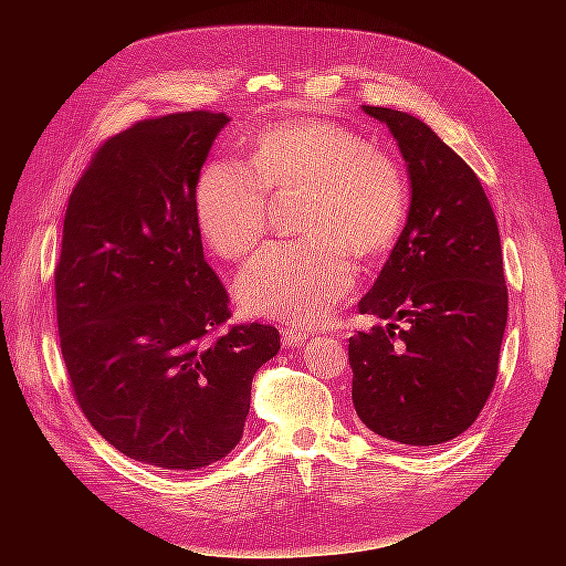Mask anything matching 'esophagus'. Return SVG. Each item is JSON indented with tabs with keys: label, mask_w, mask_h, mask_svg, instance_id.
Listing matches in <instances>:
<instances>
[{
	"label": "esophagus",
	"mask_w": 566,
	"mask_h": 566,
	"mask_svg": "<svg viewBox=\"0 0 566 566\" xmlns=\"http://www.w3.org/2000/svg\"><path fill=\"white\" fill-rule=\"evenodd\" d=\"M281 337H283V345H287V347H300V345H304V342L310 339L312 335L306 333V331H300V328H283V331H281Z\"/></svg>",
	"instance_id": "34e87169"
}]
</instances>
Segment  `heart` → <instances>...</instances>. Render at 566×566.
Returning <instances> with one entry per match:
<instances>
[{
    "label": "heart",
    "mask_w": 566,
    "mask_h": 566,
    "mask_svg": "<svg viewBox=\"0 0 566 566\" xmlns=\"http://www.w3.org/2000/svg\"><path fill=\"white\" fill-rule=\"evenodd\" d=\"M266 191L304 193L293 243L256 252L235 279V300L248 316L316 325L345 297L356 269L352 252L368 256L399 235L408 193L382 153L347 127L323 119L283 123L256 134L250 167L212 160L196 184V221L217 254L235 260L266 229Z\"/></svg>",
    "instance_id": "b5f03b06"
}]
</instances>
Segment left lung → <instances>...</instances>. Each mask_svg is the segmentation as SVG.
Wrapping results in <instances>:
<instances>
[{"mask_svg": "<svg viewBox=\"0 0 566 566\" xmlns=\"http://www.w3.org/2000/svg\"><path fill=\"white\" fill-rule=\"evenodd\" d=\"M408 169L406 227L358 312L387 321L349 337L352 401L370 432L437 447L482 413L499 375L507 287L482 181L422 119L361 106Z\"/></svg>", "mask_w": 566, "mask_h": 566, "instance_id": "8db88e82", "label": "left lung"}]
</instances>
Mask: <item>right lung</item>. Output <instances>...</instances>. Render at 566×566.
Instances as JSON below:
<instances>
[{"label":"right lung","mask_w":566,"mask_h":566,"mask_svg":"<svg viewBox=\"0 0 566 566\" xmlns=\"http://www.w3.org/2000/svg\"><path fill=\"white\" fill-rule=\"evenodd\" d=\"M224 113L144 119L98 148L67 200L56 266L61 354L94 430L127 458L188 472L243 437L273 325L221 337L229 295L205 262L196 184Z\"/></svg>","instance_id":"1"}]
</instances>
